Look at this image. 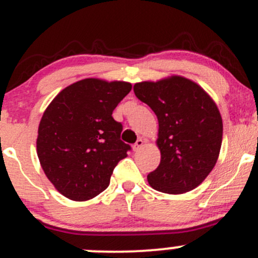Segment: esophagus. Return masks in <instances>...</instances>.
Segmentation results:
<instances>
[{"label": "esophagus", "instance_id": "obj_1", "mask_svg": "<svg viewBox=\"0 0 258 258\" xmlns=\"http://www.w3.org/2000/svg\"><path fill=\"white\" fill-rule=\"evenodd\" d=\"M143 143H145V141H143L142 138H140V140H137V142L135 143L134 146H132V148H134V151H138V150H140V148L143 146Z\"/></svg>", "mask_w": 258, "mask_h": 258}]
</instances>
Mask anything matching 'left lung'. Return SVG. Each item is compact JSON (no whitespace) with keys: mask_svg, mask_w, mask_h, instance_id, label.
<instances>
[{"mask_svg":"<svg viewBox=\"0 0 258 258\" xmlns=\"http://www.w3.org/2000/svg\"><path fill=\"white\" fill-rule=\"evenodd\" d=\"M134 91L159 123L161 163L148 174V183L162 193L193 190L213 170L220 153L222 120L215 102L183 77L137 83Z\"/></svg>","mask_w":258,"mask_h":258,"instance_id":"8db88e82","label":"left lung"}]
</instances>
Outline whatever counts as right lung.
<instances>
[{"label":"right lung","instance_id":"add662e5","mask_svg":"<svg viewBox=\"0 0 258 258\" xmlns=\"http://www.w3.org/2000/svg\"><path fill=\"white\" fill-rule=\"evenodd\" d=\"M124 81L84 79L54 97L38 128L37 153L56 190L75 202L93 199L110 184L131 146L112 112L131 91Z\"/></svg>","mask_w":258,"mask_h":258}]
</instances>
